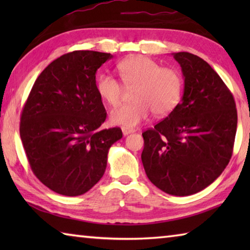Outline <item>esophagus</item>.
Masks as SVG:
<instances>
[{
  "instance_id": "esophagus-1",
  "label": "esophagus",
  "mask_w": 250,
  "mask_h": 250,
  "mask_svg": "<svg viewBox=\"0 0 250 250\" xmlns=\"http://www.w3.org/2000/svg\"><path fill=\"white\" fill-rule=\"evenodd\" d=\"M134 132V130L132 129H126V128H122V133H124V135H128L130 133Z\"/></svg>"
}]
</instances>
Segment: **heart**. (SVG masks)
I'll list each match as a JSON object with an SVG mask.
<instances>
[{
  "label": "heart",
  "instance_id": "obj_1",
  "mask_svg": "<svg viewBox=\"0 0 250 250\" xmlns=\"http://www.w3.org/2000/svg\"><path fill=\"white\" fill-rule=\"evenodd\" d=\"M122 82L134 88L132 104H122L113 110L110 120L122 128L133 129L152 112L156 117L171 113L179 104L183 91V77L172 67H162L154 59L135 55L121 61L117 66ZM100 98L111 107H117L124 97V84L116 76L104 71L96 80Z\"/></svg>",
  "mask_w": 250,
  "mask_h": 250
}]
</instances>
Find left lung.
Wrapping results in <instances>:
<instances>
[{"label": "left lung", "instance_id": "1", "mask_svg": "<svg viewBox=\"0 0 250 250\" xmlns=\"http://www.w3.org/2000/svg\"><path fill=\"white\" fill-rule=\"evenodd\" d=\"M184 77L181 103L153 129L142 133L141 160L161 191L188 196L210 185L232 154L237 110L231 92L207 62L191 53H174Z\"/></svg>", "mask_w": 250, "mask_h": 250}]
</instances>
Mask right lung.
<instances>
[{
	"label": "right lung",
	"instance_id": "obj_1",
	"mask_svg": "<svg viewBox=\"0 0 250 250\" xmlns=\"http://www.w3.org/2000/svg\"><path fill=\"white\" fill-rule=\"evenodd\" d=\"M111 54L75 50L37 77L21 115L20 134L34 174L49 189L78 196L99 182L120 128L99 129L107 112L96 73Z\"/></svg>",
	"mask_w": 250,
	"mask_h": 250
}]
</instances>
